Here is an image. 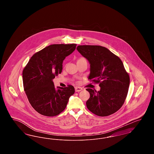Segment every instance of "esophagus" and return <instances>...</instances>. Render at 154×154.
I'll return each instance as SVG.
<instances>
[{
  "label": "esophagus",
  "instance_id": "esophagus-1",
  "mask_svg": "<svg viewBox=\"0 0 154 154\" xmlns=\"http://www.w3.org/2000/svg\"><path fill=\"white\" fill-rule=\"evenodd\" d=\"M82 90V88L79 87H75V92H80Z\"/></svg>",
  "mask_w": 154,
  "mask_h": 154
}]
</instances>
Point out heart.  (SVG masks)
<instances>
[{
	"instance_id": "b5f03b06",
	"label": "heart",
	"mask_w": 154,
	"mask_h": 154,
	"mask_svg": "<svg viewBox=\"0 0 154 154\" xmlns=\"http://www.w3.org/2000/svg\"><path fill=\"white\" fill-rule=\"evenodd\" d=\"M84 59V58H81L79 59V60H80V59Z\"/></svg>"
}]
</instances>
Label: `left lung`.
<instances>
[{
	"instance_id": "8db88e82",
	"label": "left lung",
	"mask_w": 154,
	"mask_h": 154,
	"mask_svg": "<svg viewBox=\"0 0 154 154\" xmlns=\"http://www.w3.org/2000/svg\"><path fill=\"white\" fill-rule=\"evenodd\" d=\"M77 50L90 63L88 80L99 84V91L87 88L90 97L88 110L96 116L111 115L124 104L130 84V77L121 59L100 45H79Z\"/></svg>"
}]
</instances>
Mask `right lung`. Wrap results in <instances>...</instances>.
I'll return each mask as SVG.
<instances>
[{"label": "right lung", "instance_id": "add662e5", "mask_svg": "<svg viewBox=\"0 0 154 154\" xmlns=\"http://www.w3.org/2000/svg\"><path fill=\"white\" fill-rule=\"evenodd\" d=\"M77 44H52L37 52L22 72L24 91L30 104L39 114L54 117L65 109L73 86H54L52 80L61 73L63 60L75 50Z\"/></svg>", "mask_w": 154, "mask_h": 154}]
</instances>
